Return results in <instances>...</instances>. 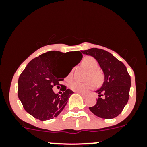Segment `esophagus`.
<instances>
[{"mask_svg": "<svg viewBox=\"0 0 147 147\" xmlns=\"http://www.w3.org/2000/svg\"><path fill=\"white\" fill-rule=\"evenodd\" d=\"M78 93L79 94V95H81L82 96H83V97H86V94L82 93V92H78Z\"/></svg>", "mask_w": 147, "mask_h": 147, "instance_id": "34e87169", "label": "esophagus"}]
</instances>
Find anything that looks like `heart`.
Returning <instances> with one entry per match:
<instances>
[{
	"label": "heart",
	"instance_id": "obj_1",
	"mask_svg": "<svg viewBox=\"0 0 147 147\" xmlns=\"http://www.w3.org/2000/svg\"><path fill=\"white\" fill-rule=\"evenodd\" d=\"M82 65L89 70L88 78H91L95 83L101 84L104 81V75L102 72L99 71L97 69L98 68V61L94 57L90 56L85 57L82 59ZM73 77L72 75V70L69 72L67 75L66 79L68 81L71 80ZM93 81L88 80L87 82H79V81H75L70 84L69 87L72 90L78 92H86L87 90L92 89L95 86Z\"/></svg>",
	"mask_w": 147,
	"mask_h": 147
}]
</instances>
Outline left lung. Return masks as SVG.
I'll list each match as a JSON object with an SVG mask.
<instances>
[{"label": "left lung", "instance_id": "1", "mask_svg": "<svg viewBox=\"0 0 147 147\" xmlns=\"http://www.w3.org/2000/svg\"><path fill=\"white\" fill-rule=\"evenodd\" d=\"M85 55L93 57L104 73L102 88L95 106L89 107L92 113L104 119H112L122 113L129 98L131 77L122 61L112 54L97 48L82 50Z\"/></svg>", "mask_w": 147, "mask_h": 147}]
</instances>
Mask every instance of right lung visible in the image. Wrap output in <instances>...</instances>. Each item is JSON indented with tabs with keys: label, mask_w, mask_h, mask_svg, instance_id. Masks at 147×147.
Returning a JSON list of instances; mask_svg holds the SVG:
<instances>
[{
	"label": "right lung",
	"mask_w": 147,
	"mask_h": 147,
	"mask_svg": "<svg viewBox=\"0 0 147 147\" xmlns=\"http://www.w3.org/2000/svg\"><path fill=\"white\" fill-rule=\"evenodd\" d=\"M68 52L49 51L33 59L27 65L18 79V98L28 113L41 121L57 117L63 111L73 92L60 82L68 75L82 59L79 51L71 52L77 57L72 67L62 70L63 59ZM61 85L63 92L59 96L52 90Z\"/></svg>",
	"instance_id": "obj_1"
}]
</instances>
